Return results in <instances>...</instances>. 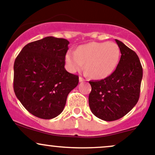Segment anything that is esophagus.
Masks as SVG:
<instances>
[{
  "label": "esophagus",
  "instance_id": "obj_1",
  "mask_svg": "<svg viewBox=\"0 0 155 155\" xmlns=\"http://www.w3.org/2000/svg\"><path fill=\"white\" fill-rule=\"evenodd\" d=\"M79 82H84V79H82V77H79Z\"/></svg>",
  "mask_w": 155,
  "mask_h": 155
}]
</instances>
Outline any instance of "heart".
Masks as SVG:
<instances>
[{"mask_svg":"<svg viewBox=\"0 0 155 155\" xmlns=\"http://www.w3.org/2000/svg\"><path fill=\"white\" fill-rule=\"evenodd\" d=\"M120 57V48L114 42H91L79 46L75 52L68 50L65 63L70 72H77L84 65L86 74L102 79L114 71Z\"/></svg>","mask_w":155,"mask_h":155,"instance_id":"heart-1","label":"heart"}]
</instances>
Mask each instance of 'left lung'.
Instances as JSON below:
<instances>
[{
	"mask_svg": "<svg viewBox=\"0 0 155 155\" xmlns=\"http://www.w3.org/2000/svg\"><path fill=\"white\" fill-rule=\"evenodd\" d=\"M121 53L114 72L105 79L90 81L89 106L96 117L114 121L124 117L138 102L143 78L139 57L122 41L115 39Z\"/></svg>",
	"mask_w": 155,
	"mask_h": 155,
	"instance_id": "1",
	"label": "left lung"
}]
</instances>
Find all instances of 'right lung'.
Wrapping results in <instances>:
<instances>
[{
	"mask_svg": "<svg viewBox=\"0 0 155 155\" xmlns=\"http://www.w3.org/2000/svg\"><path fill=\"white\" fill-rule=\"evenodd\" d=\"M70 42L48 36L27 44L14 63L13 87L23 106L34 116L50 120L64 110L79 76L65 70Z\"/></svg>",
	"mask_w": 155,
	"mask_h": 155,
	"instance_id": "1",
	"label": "right lung"
}]
</instances>
